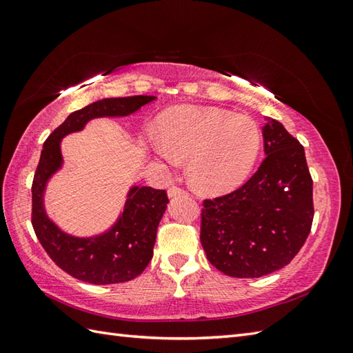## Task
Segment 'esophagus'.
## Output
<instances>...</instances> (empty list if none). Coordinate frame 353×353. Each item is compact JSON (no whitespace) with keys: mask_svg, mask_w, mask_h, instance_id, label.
Wrapping results in <instances>:
<instances>
[{"mask_svg":"<svg viewBox=\"0 0 353 353\" xmlns=\"http://www.w3.org/2000/svg\"><path fill=\"white\" fill-rule=\"evenodd\" d=\"M183 194H186L185 190L179 188V186H171V188L168 190V197H177V196H183Z\"/></svg>","mask_w":353,"mask_h":353,"instance_id":"34e87169","label":"esophagus"}]
</instances>
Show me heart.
Here are the masks:
<instances>
[{
	"instance_id": "b5f03b06",
	"label": "heart",
	"mask_w": 353,
	"mask_h": 353,
	"mask_svg": "<svg viewBox=\"0 0 353 353\" xmlns=\"http://www.w3.org/2000/svg\"><path fill=\"white\" fill-rule=\"evenodd\" d=\"M154 153L168 162H188L194 188L216 194L235 188L250 174L262 137L249 117L212 108L182 106L162 115Z\"/></svg>"
}]
</instances>
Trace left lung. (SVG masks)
<instances>
[{"label":"left lung","instance_id":"left-lung-1","mask_svg":"<svg viewBox=\"0 0 353 353\" xmlns=\"http://www.w3.org/2000/svg\"><path fill=\"white\" fill-rule=\"evenodd\" d=\"M265 119V159L258 171L241 188L205 200L201 209L208 261L232 277H261L290 264L314 219L305 150L279 121Z\"/></svg>","mask_w":353,"mask_h":353}]
</instances>
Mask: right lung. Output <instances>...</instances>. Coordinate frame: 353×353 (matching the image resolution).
<instances>
[{
	"mask_svg": "<svg viewBox=\"0 0 353 353\" xmlns=\"http://www.w3.org/2000/svg\"><path fill=\"white\" fill-rule=\"evenodd\" d=\"M156 100L153 95L103 99L72 112L43 142L32 186V224L39 243L63 272L79 281L108 285L132 281L144 272L153 258L156 230L167 209L163 190L132 186L123 212L112 228L100 235L74 236L50 220L43 194L56 171L62 168L61 142L66 134L80 132L94 118L127 117Z\"/></svg>",
	"mask_w": 353,
	"mask_h": 353,
	"instance_id": "1",
	"label": "right lung"
}]
</instances>
